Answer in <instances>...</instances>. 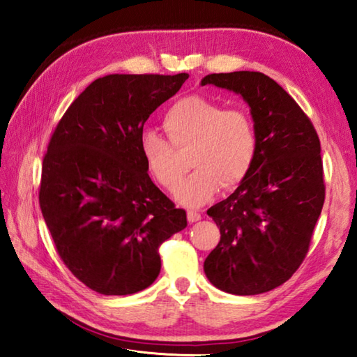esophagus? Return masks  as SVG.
Segmentation results:
<instances>
[{"label":"esophagus","mask_w":357,"mask_h":357,"mask_svg":"<svg viewBox=\"0 0 357 357\" xmlns=\"http://www.w3.org/2000/svg\"><path fill=\"white\" fill-rule=\"evenodd\" d=\"M200 219H202L200 213H197V211H187V220H189L190 223L198 222Z\"/></svg>","instance_id":"obj_1"}]
</instances>
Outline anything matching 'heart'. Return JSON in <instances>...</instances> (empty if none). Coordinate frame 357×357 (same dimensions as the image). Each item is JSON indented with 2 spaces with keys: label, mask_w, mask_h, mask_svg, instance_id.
Returning <instances> with one entry per match:
<instances>
[{
  "label": "heart",
  "mask_w": 357,
  "mask_h": 357,
  "mask_svg": "<svg viewBox=\"0 0 357 357\" xmlns=\"http://www.w3.org/2000/svg\"><path fill=\"white\" fill-rule=\"evenodd\" d=\"M164 128L170 140L154 130L140 138L142 155L148 172L164 189H174L184 176L185 165L178 151L192 146L189 178L174 190L185 206H202L223 189L243 183L257 155V130L250 114L241 108H223L203 96H189L168 108Z\"/></svg>",
  "instance_id": "b5f03b06"
}]
</instances>
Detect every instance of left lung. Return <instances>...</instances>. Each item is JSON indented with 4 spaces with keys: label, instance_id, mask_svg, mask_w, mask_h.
<instances>
[{
    "label": "left lung",
    "instance_id": "left-lung-1",
    "mask_svg": "<svg viewBox=\"0 0 357 357\" xmlns=\"http://www.w3.org/2000/svg\"><path fill=\"white\" fill-rule=\"evenodd\" d=\"M204 84L247 102L258 140L245 179L208 209L220 241L204 274L225 293L261 294L285 283L309 250L324 203L319 138L291 96L261 72L209 74Z\"/></svg>",
    "mask_w": 357,
    "mask_h": 357
}]
</instances>
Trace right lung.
<instances>
[{
  "label": "right lung",
  "instance_id": "right-lung-1",
  "mask_svg": "<svg viewBox=\"0 0 357 357\" xmlns=\"http://www.w3.org/2000/svg\"><path fill=\"white\" fill-rule=\"evenodd\" d=\"M189 74H113L72 102L42 162L39 204L59 257L105 296L142 291L160 273L159 245L187 227L142 155L143 126Z\"/></svg>",
  "mask_w": 357,
  "mask_h": 357
}]
</instances>
